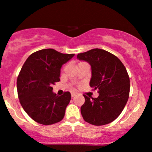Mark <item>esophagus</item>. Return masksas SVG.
<instances>
[{"instance_id": "34e87169", "label": "esophagus", "mask_w": 152, "mask_h": 152, "mask_svg": "<svg viewBox=\"0 0 152 152\" xmlns=\"http://www.w3.org/2000/svg\"><path fill=\"white\" fill-rule=\"evenodd\" d=\"M76 95V93H71V97H72V98H74Z\"/></svg>"}]
</instances>
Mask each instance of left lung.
I'll list each match as a JSON object with an SVG mask.
<instances>
[{
	"label": "left lung",
	"instance_id": "obj_1",
	"mask_svg": "<svg viewBox=\"0 0 152 152\" xmlns=\"http://www.w3.org/2000/svg\"><path fill=\"white\" fill-rule=\"evenodd\" d=\"M77 58L91 65L90 86L99 93L96 98L83 95V120L96 126L110 123L120 115L129 98V78L125 66L114 54L100 49L78 54Z\"/></svg>",
	"mask_w": 152,
	"mask_h": 152
}]
</instances>
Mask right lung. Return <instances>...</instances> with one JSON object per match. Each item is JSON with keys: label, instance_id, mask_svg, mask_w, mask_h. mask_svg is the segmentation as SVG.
Here are the masks:
<instances>
[{"label": "right lung", "instance_id": "1", "mask_svg": "<svg viewBox=\"0 0 152 152\" xmlns=\"http://www.w3.org/2000/svg\"><path fill=\"white\" fill-rule=\"evenodd\" d=\"M74 56L53 49H42L27 58L17 80L22 107L32 120L44 125L60 122L71 100V94L58 96L52 85L60 81L61 69Z\"/></svg>", "mask_w": 152, "mask_h": 152}]
</instances>
